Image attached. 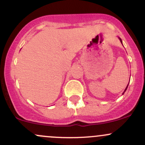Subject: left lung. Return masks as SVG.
I'll return each mask as SVG.
<instances>
[{"label": "left lung", "mask_w": 145, "mask_h": 145, "mask_svg": "<svg viewBox=\"0 0 145 145\" xmlns=\"http://www.w3.org/2000/svg\"><path fill=\"white\" fill-rule=\"evenodd\" d=\"M120 41H121V43H122V41H121V39H120ZM127 86H128V85L127 86V87H126V89H125V91H124V93H125V91H126V90H127Z\"/></svg>", "instance_id": "1"}]
</instances>
